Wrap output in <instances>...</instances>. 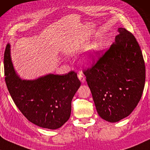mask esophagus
<instances>
[{"label":"esophagus","mask_w":150,"mask_h":150,"mask_svg":"<svg viewBox=\"0 0 150 150\" xmlns=\"http://www.w3.org/2000/svg\"><path fill=\"white\" fill-rule=\"evenodd\" d=\"M78 78H79V79L80 80V81L82 82V83H83V82L86 81L85 77H84L83 74L82 73H80L78 75Z\"/></svg>","instance_id":"esophagus-1"}]
</instances>
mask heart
Segmentation results:
<instances>
[{"mask_svg":"<svg viewBox=\"0 0 150 150\" xmlns=\"http://www.w3.org/2000/svg\"><path fill=\"white\" fill-rule=\"evenodd\" d=\"M88 44L87 41L77 42L71 47V51L72 52H77L86 48V54L83 57V61L86 64H90L93 62L96 58L100 50V45L98 41H94L88 45Z\"/></svg>","mask_w":150,"mask_h":150,"instance_id":"obj_1","label":"heart"}]
</instances>
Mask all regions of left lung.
Wrapping results in <instances>:
<instances>
[{"mask_svg":"<svg viewBox=\"0 0 150 150\" xmlns=\"http://www.w3.org/2000/svg\"><path fill=\"white\" fill-rule=\"evenodd\" d=\"M117 30L110 48L84 72L99 116L109 122L132 113L145 81L144 60L135 37L124 28Z\"/></svg>","mask_w":150,"mask_h":150,"instance_id":"8db88e82","label":"left lung"}]
</instances>
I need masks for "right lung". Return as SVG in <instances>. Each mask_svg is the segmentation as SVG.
<instances>
[{
  "instance_id": "1",
  "label": "right lung",
  "mask_w": 150,
  "mask_h": 150,
  "mask_svg": "<svg viewBox=\"0 0 150 150\" xmlns=\"http://www.w3.org/2000/svg\"><path fill=\"white\" fill-rule=\"evenodd\" d=\"M4 69L10 95L29 121L52 130L58 129L68 121L71 101L81 86L77 73H50L35 79H22L14 69L9 43L4 54Z\"/></svg>"
}]
</instances>
